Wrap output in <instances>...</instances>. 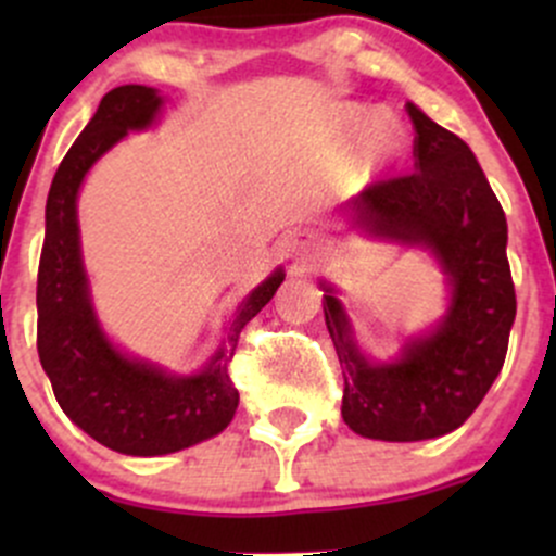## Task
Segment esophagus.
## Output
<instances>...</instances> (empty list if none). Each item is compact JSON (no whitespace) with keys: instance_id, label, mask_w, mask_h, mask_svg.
I'll return each mask as SVG.
<instances>
[{"instance_id":"obj_1","label":"esophagus","mask_w":556,"mask_h":556,"mask_svg":"<svg viewBox=\"0 0 556 556\" xmlns=\"http://www.w3.org/2000/svg\"><path fill=\"white\" fill-rule=\"evenodd\" d=\"M293 252L299 261H306V257H312L314 252H317V237L309 231H299L293 233Z\"/></svg>"}]
</instances>
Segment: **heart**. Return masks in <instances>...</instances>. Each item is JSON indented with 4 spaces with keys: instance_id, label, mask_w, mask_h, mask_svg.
Segmentation results:
<instances>
[{
    "instance_id": "b5f03b06",
    "label": "heart",
    "mask_w": 556,
    "mask_h": 556,
    "mask_svg": "<svg viewBox=\"0 0 556 556\" xmlns=\"http://www.w3.org/2000/svg\"><path fill=\"white\" fill-rule=\"evenodd\" d=\"M361 121L363 117H357V123ZM401 150L403 131L395 121H390V117H379V121H374L371 126L363 131L361 161L368 172L384 169L387 164H392V161L401 155Z\"/></svg>"
}]
</instances>
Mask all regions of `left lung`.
Listing matches in <instances>:
<instances>
[{"label":"left lung","instance_id":"8db88e82","mask_svg":"<svg viewBox=\"0 0 556 556\" xmlns=\"http://www.w3.org/2000/svg\"><path fill=\"white\" fill-rule=\"evenodd\" d=\"M406 112L414 172L377 179L344 212L374 237L428 247L450 279V312L433 333L408 341L395 363H371L357 350L333 288L323 282L325 325L344 374L341 417L377 441H425L457 430L501 374L517 317L501 201L457 134L414 104Z\"/></svg>","mask_w":556,"mask_h":556}]
</instances>
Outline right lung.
I'll return each mask as SVG.
<instances>
[{
    "label": "right lung",
    "instance_id": "right-lung-1",
    "mask_svg": "<svg viewBox=\"0 0 556 556\" xmlns=\"http://www.w3.org/2000/svg\"><path fill=\"white\" fill-rule=\"evenodd\" d=\"M159 110V91L148 86L112 88L102 99L50 185L37 271V352L55 401L93 441L134 457L188 450L228 428L239 406V390L228 371L239 333L285 279L277 268L247 295L228 339L193 377H174L159 366L131 361L106 341L80 257L77 190L117 139L150 126Z\"/></svg>",
    "mask_w": 556,
    "mask_h": 556
}]
</instances>
